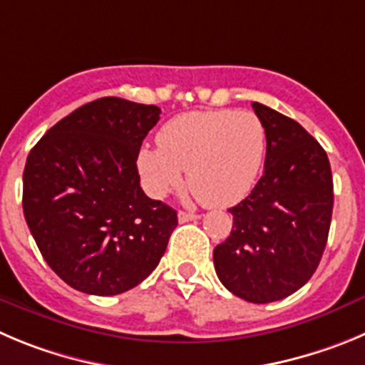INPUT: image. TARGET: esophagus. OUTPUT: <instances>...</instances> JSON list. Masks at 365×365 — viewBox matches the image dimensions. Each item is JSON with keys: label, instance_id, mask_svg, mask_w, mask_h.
<instances>
[{"label": "esophagus", "instance_id": "esophagus-1", "mask_svg": "<svg viewBox=\"0 0 365 365\" xmlns=\"http://www.w3.org/2000/svg\"><path fill=\"white\" fill-rule=\"evenodd\" d=\"M198 214H192V212H183V210H180L178 212V221L180 223H187V221H194L198 220Z\"/></svg>", "mask_w": 365, "mask_h": 365}]
</instances>
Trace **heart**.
<instances>
[{
    "label": "heart",
    "instance_id": "1",
    "mask_svg": "<svg viewBox=\"0 0 365 365\" xmlns=\"http://www.w3.org/2000/svg\"><path fill=\"white\" fill-rule=\"evenodd\" d=\"M267 155V128L252 111H189L158 131V145L145 144L136 165L149 194L162 198L183 180L203 203L229 207L255 185Z\"/></svg>",
    "mask_w": 365,
    "mask_h": 365
}]
</instances>
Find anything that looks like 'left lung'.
Instances as JSON below:
<instances>
[{"label": "left lung", "mask_w": 365, "mask_h": 365, "mask_svg": "<svg viewBox=\"0 0 365 365\" xmlns=\"http://www.w3.org/2000/svg\"><path fill=\"white\" fill-rule=\"evenodd\" d=\"M252 108L267 128L264 173L229 209L232 230L214 248V268L234 295L267 304L297 292L321 263L333 178L326 151L299 122L259 102Z\"/></svg>", "instance_id": "8db88e82"}]
</instances>
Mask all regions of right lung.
<instances>
[{
  "mask_svg": "<svg viewBox=\"0 0 365 365\" xmlns=\"http://www.w3.org/2000/svg\"><path fill=\"white\" fill-rule=\"evenodd\" d=\"M158 106L102 97L37 142L23 173V212L48 267L75 290L117 295L162 259L176 210L145 196L136 158Z\"/></svg>",
  "mask_w": 365,
  "mask_h": 365,
  "instance_id": "add662e5",
  "label": "right lung"
}]
</instances>
